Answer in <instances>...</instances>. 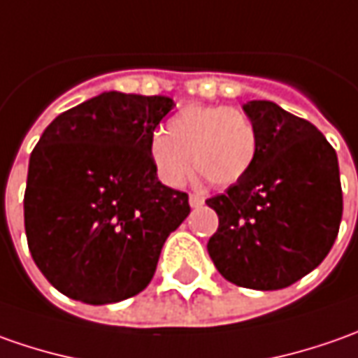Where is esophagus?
<instances>
[{
    "label": "esophagus",
    "instance_id": "esophagus-1",
    "mask_svg": "<svg viewBox=\"0 0 358 358\" xmlns=\"http://www.w3.org/2000/svg\"><path fill=\"white\" fill-rule=\"evenodd\" d=\"M188 202H190L192 208H198V206H202L203 203V196L202 194H190Z\"/></svg>",
    "mask_w": 358,
    "mask_h": 358
}]
</instances>
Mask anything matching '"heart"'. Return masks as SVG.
Instances as JSON below:
<instances>
[{
    "label": "heart",
    "instance_id": "b5f03b06",
    "mask_svg": "<svg viewBox=\"0 0 358 358\" xmlns=\"http://www.w3.org/2000/svg\"><path fill=\"white\" fill-rule=\"evenodd\" d=\"M255 152L257 129L250 115L234 106H184L148 146L156 174L168 186H182L192 162L212 186H229L248 174Z\"/></svg>",
    "mask_w": 358,
    "mask_h": 358
}]
</instances>
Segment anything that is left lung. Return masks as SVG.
Returning <instances> with one entry per match:
<instances>
[{
	"label": "left lung",
	"instance_id": "obj_1",
	"mask_svg": "<svg viewBox=\"0 0 358 358\" xmlns=\"http://www.w3.org/2000/svg\"><path fill=\"white\" fill-rule=\"evenodd\" d=\"M257 129L248 174L206 203L220 220L208 253L229 283L289 287L331 252L343 216L335 148L309 120L271 101L243 105Z\"/></svg>",
	"mask_w": 358,
	"mask_h": 358
}]
</instances>
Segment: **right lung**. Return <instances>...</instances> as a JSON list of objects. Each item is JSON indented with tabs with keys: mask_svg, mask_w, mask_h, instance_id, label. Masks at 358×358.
<instances>
[{
	"mask_svg": "<svg viewBox=\"0 0 358 358\" xmlns=\"http://www.w3.org/2000/svg\"><path fill=\"white\" fill-rule=\"evenodd\" d=\"M168 96L110 91L65 110L33 148L23 198L27 245L47 281L75 301L141 293L166 238L190 214L186 192L150 162Z\"/></svg>",
	"mask_w": 358,
	"mask_h": 358,
	"instance_id": "add662e5",
	"label": "right lung"
}]
</instances>
